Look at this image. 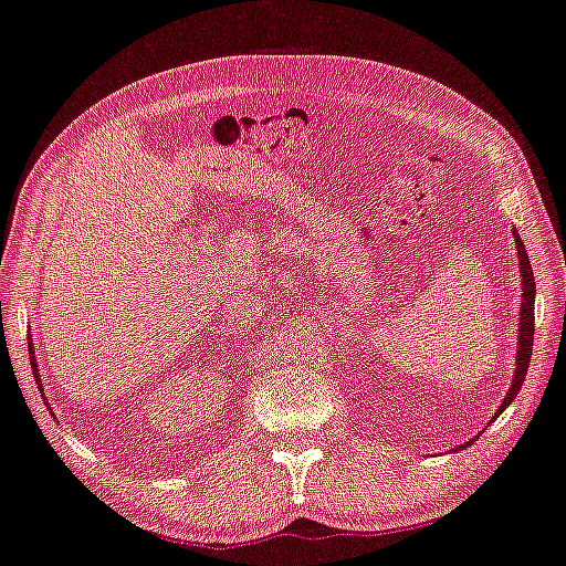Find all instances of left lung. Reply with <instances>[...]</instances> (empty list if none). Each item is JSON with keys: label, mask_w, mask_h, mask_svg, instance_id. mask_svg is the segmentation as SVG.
I'll return each mask as SVG.
<instances>
[{"label": "left lung", "mask_w": 566, "mask_h": 566, "mask_svg": "<svg viewBox=\"0 0 566 566\" xmlns=\"http://www.w3.org/2000/svg\"><path fill=\"white\" fill-rule=\"evenodd\" d=\"M515 243H517V255H520V281H522V305H520V347H517V369H515V379L510 384V391L503 401V407L497 409V413H503L513 399L520 394V387L525 384V375L530 367V357H532V343H535V273H532L530 265V255L525 251V243L515 233ZM495 413V416H497ZM471 446V443H465Z\"/></svg>", "instance_id": "1"}]
</instances>
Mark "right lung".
<instances>
[{
    "mask_svg": "<svg viewBox=\"0 0 566 566\" xmlns=\"http://www.w3.org/2000/svg\"><path fill=\"white\" fill-rule=\"evenodd\" d=\"M29 359H31V367H34V377L39 381V371H36V359H34V347H31V339H29Z\"/></svg>",
    "mask_w": 566,
    "mask_h": 566,
    "instance_id": "obj_1",
    "label": "right lung"
}]
</instances>
